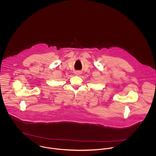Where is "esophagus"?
Wrapping results in <instances>:
<instances>
[{
  "label": "esophagus",
  "mask_w": 156,
  "mask_h": 156,
  "mask_svg": "<svg viewBox=\"0 0 156 156\" xmlns=\"http://www.w3.org/2000/svg\"><path fill=\"white\" fill-rule=\"evenodd\" d=\"M76 74H77V75L78 74V72H77V73H76Z\"/></svg>",
  "instance_id": "obj_1"
}]
</instances>
